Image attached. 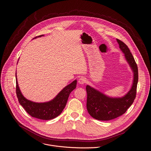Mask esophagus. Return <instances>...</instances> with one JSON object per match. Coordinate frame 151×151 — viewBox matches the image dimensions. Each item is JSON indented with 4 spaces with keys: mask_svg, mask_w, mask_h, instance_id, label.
<instances>
[{
    "mask_svg": "<svg viewBox=\"0 0 151 151\" xmlns=\"http://www.w3.org/2000/svg\"><path fill=\"white\" fill-rule=\"evenodd\" d=\"M86 78H84V77H81V78H80L79 79V80H78V83H79V84H81V85L84 84L86 83Z\"/></svg>",
    "mask_w": 151,
    "mask_h": 151,
    "instance_id": "obj_1",
    "label": "esophagus"
}]
</instances>
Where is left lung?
<instances>
[{
	"instance_id": "1",
	"label": "left lung",
	"mask_w": 151,
	"mask_h": 151,
	"mask_svg": "<svg viewBox=\"0 0 151 151\" xmlns=\"http://www.w3.org/2000/svg\"><path fill=\"white\" fill-rule=\"evenodd\" d=\"M125 60L133 73V81L130 90L122 97H109L102 92L87 85V108L89 114L99 120H110L124 114L132 104L136 96L139 74L138 68L128 46L116 39Z\"/></svg>"
}]
</instances>
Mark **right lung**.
I'll return each mask as SVG.
<instances>
[{
  "label": "right lung",
  "instance_id": "add662e5",
  "mask_svg": "<svg viewBox=\"0 0 151 151\" xmlns=\"http://www.w3.org/2000/svg\"><path fill=\"white\" fill-rule=\"evenodd\" d=\"M44 36L35 37L33 39ZM16 78V94L20 104L30 116L42 120H50L58 116L65 108L70 93L76 88L77 80L65 86L53 99L46 102H35L25 98L22 94Z\"/></svg>",
  "mask_w": 151,
  "mask_h": 151
}]
</instances>
